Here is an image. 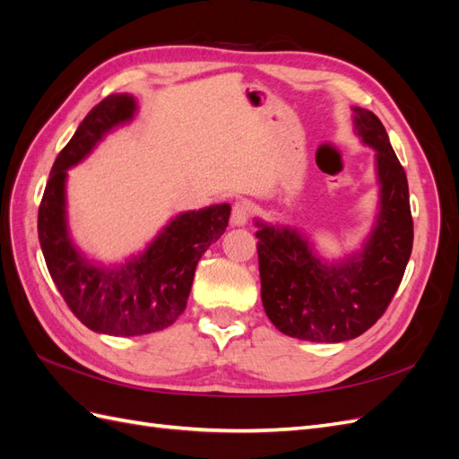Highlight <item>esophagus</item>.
Listing matches in <instances>:
<instances>
[{
  "mask_svg": "<svg viewBox=\"0 0 459 459\" xmlns=\"http://www.w3.org/2000/svg\"><path fill=\"white\" fill-rule=\"evenodd\" d=\"M251 218V204L247 201H238L231 208V226H245Z\"/></svg>",
  "mask_w": 459,
  "mask_h": 459,
  "instance_id": "1",
  "label": "esophagus"
}]
</instances>
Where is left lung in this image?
<instances>
[{
    "label": "left lung",
    "mask_w": 459,
    "mask_h": 459,
    "mask_svg": "<svg viewBox=\"0 0 459 459\" xmlns=\"http://www.w3.org/2000/svg\"><path fill=\"white\" fill-rule=\"evenodd\" d=\"M354 130L377 151L379 214L362 251L327 264L299 230L256 220L262 304L289 337L312 342L359 337L385 314L408 266L413 221L406 172L371 110L354 107Z\"/></svg>",
    "instance_id": "8db88e82"
}]
</instances>
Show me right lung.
<instances>
[{"instance_id": "right-lung-1", "label": "right lung", "mask_w": 459, "mask_h": 459, "mask_svg": "<svg viewBox=\"0 0 459 459\" xmlns=\"http://www.w3.org/2000/svg\"><path fill=\"white\" fill-rule=\"evenodd\" d=\"M135 108L132 95L115 93L90 110L55 159L38 211V238L53 283L82 324L113 337L147 335L182 316L197 264L226 231L231 212L226 203L182 212L143 253L115 266L78 251L66 228V170L88 157L107 132L130 122Z\"/></svg>"}]
</instances>
